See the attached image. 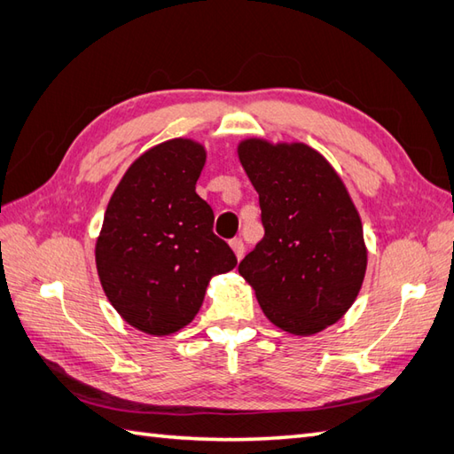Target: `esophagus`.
<instances>
[{
	"mask_svg": "<svg viewBox=\"0 0 454 454\" xmlns=\"http://www.w3.org/2000/svg\"><path fill=\"white\" fill-rule=\"evenodd\" d=\"M230 247L234 249V254L238 259H242L246 254V246H244V239L242 238H234L232 242H230Z\"/></svg>",
	"mask_w": 454,
	"mask_h": 454,
	"instance_id": "1",
	"label": "esophagus"
}]
</instances>
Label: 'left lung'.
<instances>
[{"instance_id": "obj_1", "label": "left lung", "mask_w": 454, "mask_h": 454, "mask_svg": "<svg viewBox=\"0 0 454 454\" xmlns=\"http://www.w3.org/2000/svg\"><path fill=\"white\" fill-rule=\"evenodd\" d=\"M239 161L259 192L265 236L238 271L281 330L312 335L349 310L366 271L359 212L343 181L306 144L246 140Z\"/></svg>"}]
</instances>
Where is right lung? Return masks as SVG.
<instances>
[{
  "instance_id": "right-lung-1",
  "label": "right lung",
  "mask_w": 454,
  "mask_h": 454,
  "mask_svg": "<svg viewBox=\"0 0 454 454\" xmlns=\"http://www.w3.org/2000/svg\"><path fill=\"white\" fill-rule=\"evenodd\" d=\"M205 148L168 140L148 150L114 189L95 246L103 291L124 322L168 335L197 316L208 278L238 259L212 232L215 212L195 185Z\"/></svg>"
}]
</instances>
